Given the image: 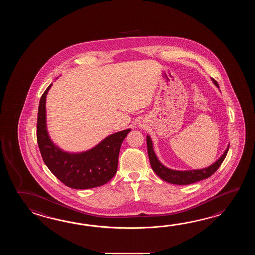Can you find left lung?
Segmentation results:
<instances>
[{"label": "left lung", "instance_id": "8db88e82", "mask_svg": "<svg viewBox=\"0 0 255 255\" xmlns=\"http://www.w3.org/2000/svg\"><path fill=\"white\" fill-rule=\"evenodd\" d=\"M212 80L213 84L219 88L218 83L212 78ZM146 145H147V153L150 160V165L154 172L163 180L167 181L168 183L176 185L191 184L211 177L222 165L229 149V145H228L227 148L225 149V151L223 152L222 156L219 157L215 162L207 168L190 169V170H176V169L167 168L159 161L156 153L154 151L151 137L148 135H146Z\"/></svg>", "mask_w": 255, "mask_h": 255}]
</instances>
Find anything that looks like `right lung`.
<instances>
[{"instance_id":"right-lung-1","label":"right lung","mask_w":255,"mask_h":255,"mask_svg":"<svg viewBox=\"0 0 255 255\" xmlns=\"http://www.w3.org/2000/svg\"><path fill=\"white\" fill-rule=\"evenodd\" d=\"M52 84L40 99L37 117V142L43 162L67 187L76 190L96 188L109 182L118 168L120 146L131 129L107 136L87 151H64L50 138L46 124V96Z\"/></svg>"}]
</instances>
